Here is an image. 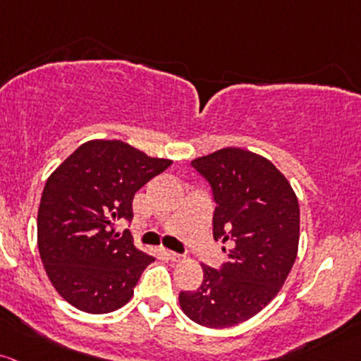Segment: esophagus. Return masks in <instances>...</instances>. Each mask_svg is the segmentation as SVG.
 Segmentation results:
<instances>
[{"mask_svg": "<svg viewBox=\"0 0 361 361\" xmlns=\"http://www.w3.org/2000/svg\"><path fill=\"white\" fill-rule=\"evenodd\" d=\"M162 255H164L166 259L173 260V262H176V260H181L180 253H174V252H171V250H162Z\"/></svg>", "mask_w": 361, "mask_h": 361, "instance_id": "esophagus-1", "label": "esophagus"}]
</instances>
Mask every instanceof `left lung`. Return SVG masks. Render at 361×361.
Instances as JSON below:
<instances>
[{
  "instance_id": "8db88e82",
  "label": "left lung",
  "mask_w": 361,
  "mask_h": 361,
  "mask_svg": "<svg viewBox=\"0 0 361 361\" xmlns=\"http://www.w3.org/2000/svg\"><path fill=\"white\" fill-rule=\"evenodd\" d=\"M212 192L214 240L228 241L219 269L180 293L181 310L204 327L224 329L257 315L279 293L298 252L300 207L283 173L250 150L228 147L192 161Z\"/></svg>"
}]
</instances>
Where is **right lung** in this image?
Listing matches in <instances>:
<instances>
[{
    "label": "right lung",
    "mask_w": 361,
    "mask_h": 361,
    "mask_svg": "<svg viewBox=\"0 0 361 361\" xmlns=\"http://www.w3.org/2000/svg\"><path fill=\"white\" fill-rule=\"evenodd\" d=\"M169 166L121 140H90L47 178L39 253L53 286L75 308L109 314L132 298L154 257L118 235L114 223L133 219L135 193Z\"/></svg>",
    "instance_id": "obj_1"
}]
</instances>
